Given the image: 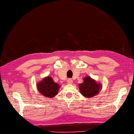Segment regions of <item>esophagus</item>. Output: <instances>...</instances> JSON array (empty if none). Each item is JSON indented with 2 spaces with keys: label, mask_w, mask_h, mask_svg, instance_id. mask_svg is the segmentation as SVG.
Instances as JSON below:
<instances>
[{
  "label": "esophagus",
  "mask_w": 134,
  "mask_h": 134,
  "mask_svg": "<svg viewBox=\"0 0 134 134\" xmlns=\"http://www.w3.org/2000/svg\"><path fill=\"white\" fill-rule=\"evenodd\" d=\"M67 83L68 85H72L73 83V81L71 80V79H68L67 80Z\"/></svg>",
  "instance_id": "34e87169"
}]
</instances>
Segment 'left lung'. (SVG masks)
Returning a JSON list of instances; mask_svg holds the SVG:
<instances>
[{
    "label": "left lung",
    "instance_id": "8db88e82",
    "mask_svg": "<svg viewBox=\"0 0 134 134\" xmlns=\"http://www.w3.org/2000/svg\"><path fill=\"white\" fill-rule=\"evenodd\" d=\"M83 80V82L79 85V90L83 96L90 98L98 94L102 88L100 83L90 76L84 77Z\"/></svg>",
    "mask_w": 134,
    "mask_h": 134
}]
</instances>
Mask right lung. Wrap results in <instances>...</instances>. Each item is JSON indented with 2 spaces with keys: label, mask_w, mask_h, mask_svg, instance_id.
<instances>
[{
  "label": "right lung",
  "mask_w": 134,
  "mask_h": 134,
  "mask_svg": "<svg viewBox=\"0 0 134 134\" xmlns=\"http://www.w3.org/2000/svg\"><path fill=\"white\" fill-rule=\"evenodd\" d=\"M38 92L46 98H52L56 96L60 88V85L55 83L52 77L47 76L36 84Z\"/></svg>",
  "instance_id": "1"
}]
</instances>
